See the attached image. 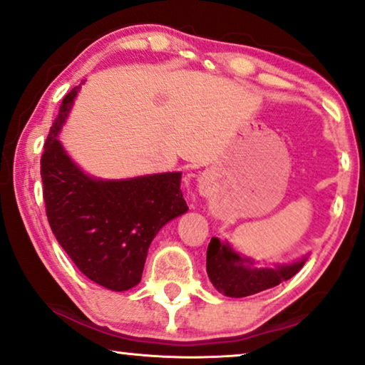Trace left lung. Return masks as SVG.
<instances>
[{
	"mask_svg": "<svg viewBox=\"0 0 365 365\" xmlns=\"http://www.w3.org/2000/svg\"><path fill=\"white\" fill-rule=\"evenodd\" d=\"M307 262V257L292 264H275L274 267H257L254 259L235 252L227 242L211 237L206 251V272L211 284L222 295L242 298L269 290L292 279Z\"/></svg>",
	"mask_w": 365,
	"mask_h": 365,
	"instance_id": "left-lung-1",
	"label": "left lung"
}]
</instances>
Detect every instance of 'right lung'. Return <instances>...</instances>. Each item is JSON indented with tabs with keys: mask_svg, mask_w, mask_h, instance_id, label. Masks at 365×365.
I'll return each instance as SVG.
<instances>
[{
	"mask_svg": "<svg viewBox=\"0 0 365 365\" xmlns=\"http://www.w3.org/2000/svg\"><path fill=\"white\" fill-rule=\"evenodd\" d=\"M80 86L63 98L41 157L46 215L81 274L114 292L140 282L149 246L162 226L187 213L182 172L96 180L80 170L57 139Z\"/></svg>",
	"mask_w": 365,
	"mask_h": 365,
	"instance_id": "add662e5",
	"label": "right lung"
}]
</instances>
